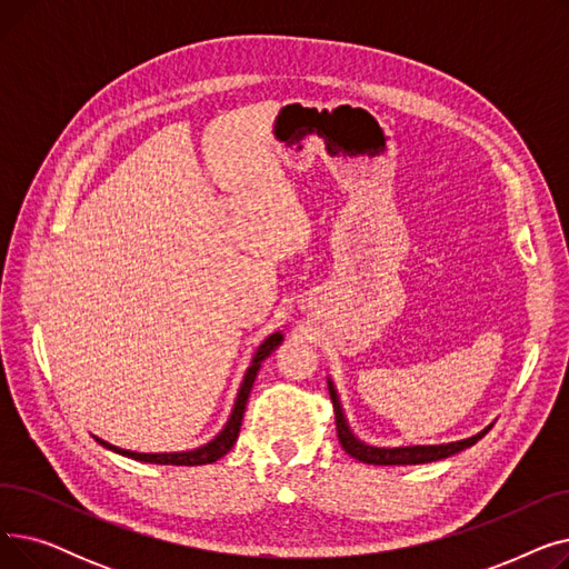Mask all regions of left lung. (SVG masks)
Here are the masks:
<instances>
[{"instance_id": "8db88e82", "label": "left lung", "mask_w": 569, "mask_h": 569, "mask_svg": "<svg viewBox=\"0 0 569 569\" xmlns=\"http://www.w3.org/2000/svg\"><path fill=\"white\" fill-rule=\"evenodd\" d=\"M327 387H330V399L335 406V420H337V436L343 450L362 463H373V466H415V463H429V461H440L452 457L466 447L475 445L480 438H485L489 433L491 427H487L485 431H480L472 438L466 440H457V442H447V445H412V447H371L362 440H357L350 431V427L346 425L343 417V408L339 403L337 390L332 380H327Z\"/></svg>"}]
</instances>
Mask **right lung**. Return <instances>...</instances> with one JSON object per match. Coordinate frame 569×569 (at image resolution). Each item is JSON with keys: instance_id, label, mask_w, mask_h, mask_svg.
Returning a JSON list of instances; mask_svg holds the SVG:
<instances>
[{"instance_id": "right-lung-1", "label": "right lung", "mask_w": 569, "mask_h": 569, "mask_svg": "<svg viewBox=\"0 0 569 569\" xmlns=\"http://www.w3.org/2000/svg\"><path fill=\"white\" fill-rule=\"evenodd\" d=\"M283 341L281 332H274L269 335L256 350L253 355V362L251 367L247 369V376H244V382L242 387H239L237 392V401H234V408L230 412V420L226 422L223 431L214 438L209 440L207 445L198 447V450H191V452H166V455H140V452H129V450H119V447L97 438L99 445H103L106 450H112L117 455L122 457H129V459H136V461H144V463H161V466H204V463H214L219 461L223 455H228L232 450V445L237 442V436H239V427H242V417H244V408H247V401H249V395H251V387H253V380L258 376V369H260V362L264 360V357L272 352L279 343Z\"/></svg>"}]
</instances>
